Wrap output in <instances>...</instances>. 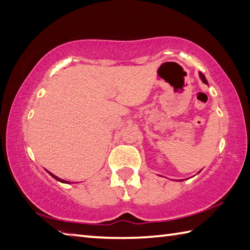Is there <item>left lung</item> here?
<instances>
[{
  "mask_svg": "<svg viewBox=\"0 0 250 250\" xmlns=\"http://www.w3.org/2000/svg\"><path fill=\"white\" fill-rule=\"evenodd\" d=\"M199 74H200V78H201V80H202V81L205 83V84H208V80H207V79H205V76H204V74H203L202 72H200Z\"/></svg>",
  "mask_w": 250,
  "mask_h": 250,
  "instance_id": "left-lung-1",
  "label": "left lung"
}]
</instances>
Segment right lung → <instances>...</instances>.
Returning <instances> with one entry per match:
<instances>
[{
    "instance_id": "obj_1",
    "label": "right lung",
    "mask_w": 250,
    "mask_h": 250,
    "mask_svg": "<svg viewBox=\"0 0 250 250\" xmlns=\"http://www.w3.org/2000/svg\"><path fill=\"white\" fill-rule=\"evenodd\" d=\"M48 173L50 174V176L54 178V179H56L57 181H59V182H61V183H67V185H71V182H69V181H65V180H63V179H61V178H58L57 176H55V174H52L51 172H49V171H47ZM74 183H78V182H74Z\"/></svg>"
}]
</instances>
